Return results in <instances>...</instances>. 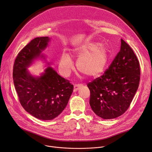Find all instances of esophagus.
<instances>
[{"instance_id": "esophagus-1", "label": "esophagus", "mask_w": 152, "mask_h": 152, "mask_svg": "<svg viewBox=\"0 0 152 152\" xmlns=\"http://www.w3.org/2000/svg\"><path fill=\"white\" fill-rule=\"evenodd\" d=\"M82 86V84H75L74 86V89H73V91H76L77 90H79L81 87Z\"/></svg>"}]
</instances>
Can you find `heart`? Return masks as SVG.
<instances>
[{
    "label": "heart",
    "instance_id": "heart-1",
    "mask_svg": "<svg viewBox=\"0 0 152 152\" xmlns=\"http://www.w3.org/2000/svg\"><path fill=\"white\" fill-rule=\"evenodd\" d=\"M76 53L80 57L77 62V67L81 73L90 77H95L104 72L108 61V51L104 45L96 42H87L78 47ZM73 67L70 56L64 53L59 62L62 74L65 76H68Z\"/></svg>",
    "mask_w": 152,
    "mask_h": 152
}]
</instances>
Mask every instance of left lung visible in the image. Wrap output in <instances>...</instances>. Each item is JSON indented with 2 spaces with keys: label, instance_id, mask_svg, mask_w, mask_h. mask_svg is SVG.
I'll return each mask as SVG.
<instances>
[{
  "label": "left lung",
  "instance_id": "left-lung-1",
  "mask_svg": "<svg viewBox=\"0 0 152 152\" xmlns=\"http://www.w3.org/2000/svg\"><path fill=\"white\" fill-rule=\"evenodd\" d=\"M121 49L108 68L89 82L90 105L98 116L110 119L125 113L138 88L140 65L134 51L122 39Z\"/></svg>",
  "mask_w": 152,
  "mask_h": 152
}]
</instances>
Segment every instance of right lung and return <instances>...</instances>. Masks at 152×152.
Wrapping results in <instances>:
<instances>
[{
	"label": "right lung",
	"mask_w": 152,
	"mask_h": 152,
	"mask_svg": "<svg viewBox=\"0 0 152 152\" xmlns=\"http://www.w3.org/2000/svg\"><path fill=\"white\" fill-rule=\"evenodd\" d=\"M48 37H36L18 53L13 65L14 84L19 100L26 111L35 118L51 120L60 115L70 99L73 86L49 66L40 77L26 70L48 45Z\"/></svg>",
	"instance_id": "obj_1"
}]
</instances>
